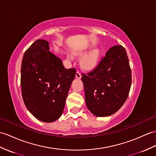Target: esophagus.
<instances>
[{
	"mask_svg": "<svg viewBox=\"0 0 156 156\" xmlns=\"http://www.w3.org/2000/svg\"><path fill=\"white\" fill-rule=\"evenodd\" d=\"M75 77L77 78V79H81V73H79V71H77V72H76Z\"/></svg>",
	"mask_w": 156,
	"mask_h": 156,
	"instance_id": "1",
	"label": "esophagus"
}]
</instances>
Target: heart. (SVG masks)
<instances>
[{
    "mask_svg": "<svg viewBox=\"0 0 156 156\" xmlns=\"http://www.w3.org/2000/svg\"><path fill=\"white\" fill-rule=\"evenodd\" d=\"M89 49V47H86L82 49H78V50H74L73 54L79 56H82L84 55L87 51ZM101 55V51L98 49H94L91 51L88 54H87L83 57L81 59V65L83 69L86 70H91L95 68L98 62H99ZM67 59L72 61L73 59V56L71 54H67Z\"/></svg>",
    "mask_w": 156,
    "mask_h": 156,
    "instance_id": "heart-1",
    "label": "heart"
}]
</instances>
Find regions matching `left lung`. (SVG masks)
I'll list each match as a JSON object with an SVG mask.
<instances>
[{"label": "left lung", "instance_id": "8db88e82", "mask_svg": "<svg viewBox=\"0 0 156 156\" xmlns=\"http://www.w3.org/2000/svg\"><path fill=\"white\" fill-rule=\"evenodd\" d=\"M81 80L85 102L96 116H111L122 107L127 99L132 83V73L126 51L122 45L108 49L96 69Z\"/></svg>", "mask_w": 156, "mask_h": 156}]
</instances>
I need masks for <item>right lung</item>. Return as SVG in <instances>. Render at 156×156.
I'll return each mask as SVG.
<instances>
[{
  "mask_svg": "<svg viewBox=\"0 0 156 156\" xmlns=\"http://www.w3.org/2000/svg\"><path fill=\"white\" fill-rule=\"evenodd\" d=\"M48 41L37 40L26 51L22 62V95L26 108L37 120L52 122L62 115L75 69L49 51Z\"/></svg>",
  "mask_w": 156,
  "mask_h": 156,
  "instance_id": "1",
  "label": "right lung"
}]
</instances>
